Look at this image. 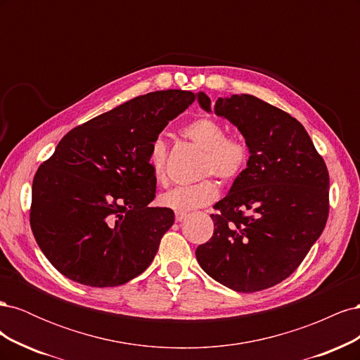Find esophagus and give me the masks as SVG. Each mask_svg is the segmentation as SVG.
Returning <instances> with one entry per match:
<instances>
[{
  "mask_svg": "<svg viewBox=\"0 0 360 360\" xmlns=\"http://www.w3.org/2000/svg\"><path fill=\"white\" fill-rule=\"evenodd\" d=\"M186 217H188V214L186 213H176V221L177 222H181V221H184V219H186Z\"/></svg>",
  "mask_w": 360,
  "mask_h": 360,
  "instance_id": "esophagus-1",
  "label": "esophagus"
}]
</instances>
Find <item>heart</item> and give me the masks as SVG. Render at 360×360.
I'll return each instance as SVG.
<instances>
[{
    "mask_svg": "<svg viewBox=\"0 0 360 360\" xmlns=\"http://www.w3.org/2000/svg\"><path fill=\"white\" fill-rule=\"evenodd\" d=\"M183 134L192 143L204 150L201 163V174H213L221 180H231L240 174L248 160V147L243 139L234 135H225V127L213 118H200L183 129ZM148 168L151 176L159 183L165 181L167 163V144L158 138L148 151ZM217 195L216 183L210 179H204L193 184H181L159 197L160 205L179 213H186L200 207L212 204Z\"/></svg>",
    "mask_w": 360,
    "mask_h": 360,
    "instance_id": "1",
    "label": "heart"
}]
</instances>
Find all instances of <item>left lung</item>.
Masks as SVG:
<instances>
[{"instance_id":"1","label":"left lung","mask_w":360,"mask_h":360,"mask_svg":"<svg viewBox=\"0 0 360 360\" xmlns=\"http://www.w3.org/2000/svg\"><path fill=\"white\" fill-rule=\"evenodd\" d=\"M198 103L212 112L210 97ZM214 114L233 123L249 150L246 168L212 214L214 231L195 250L207 275L238 292L288 278L321 236L329 214V172L304 127L250 94L216 101Z\"/></svg>"}]
</instances>
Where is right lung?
Here are the masks:
<instances>
[{"label":"right lung","mask_w":360,"mask_h":360,"mask_svg":"<svg viewBox=\"0 0 360 360\" xmlns=\"http://www.w3.org/2000/svg\"><path fill=\"white\" fill-rule=\"evenodd\" d=\"M195 101L153 91L72 129L32 180L30 224L61 275L90 287L123 285L150 266L174 212L151 207L148 151Z\"/></svg>","instance_id":"add662e5"}]
</instances>
